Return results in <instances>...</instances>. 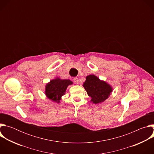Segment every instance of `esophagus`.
<instances>
[{"label":"esophagus","mask_w":154,"mask_h":154,"mask_svg":"<svg viewBox=\"0 0 154 154\" xmlns=\"http://www.w3.org/2000/svg\"><path fill=\"white\" fill-rule=\"evenodd\" d=\"M74 82L75 83H76V84H78L79 83V79H78V78H77V77H75V78H74Z\"/></svg>","instance_id":"obj_1"}]
</instances>
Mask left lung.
Returning a JSON list of instances; mask_svg holds the SVG:
<instances>
[{
  "label": "left lung",
  "mask_w": 154,
  "mask_h": 154,
  "mask_svg": "<svg viewBox=\"0 0 154 154\" xmlns=\"http://www.w3.org/2000/svg\"><path fill=\"white\" fill-rule=\"evenodd\" d=\"M83 86L88 95L91 97V102L94 104L105 100L112 92V88L110 85L100 80L94 75L87 76Z\"/></svg>",
  "instance_id": "obj_1"
}]
</instances>
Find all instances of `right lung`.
<instances>
[{
  "mask_svg": "<svg viewBox=\"0 0 154 154\" xmlns=\"http://www.w3.org/2000/svg\"><path fill=\"white\" fill-rule=\"evenodd\" d=\"M72 84V82L70 80L58 78L52 80L46 86V95L49 99L59 103L61 97L65 94L68 86Z\"/></svg>",
  "mask_w": 154,
  "mask_h": 154,
  "instance_id": "add662e5",
  "label": "right lung"
}]
</instances>
